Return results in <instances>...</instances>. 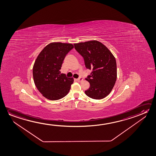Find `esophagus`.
<instances>
[{
    "mask_svg": "<svg viewBox=\"0 0 156 156\" xmlns=\"http://www.w3.org/2000/svg\"><path fill=\"white\" fill-rule=\"evenodd\" d=\"M77 81L79 82H81L83 80V79L82 78V77H80V78H79V79H76Z\"/></svg>",
    "mask_w": 156,
    "mask_h": 156,
    "instance_id": "obj_1",
    "label": "esophagus"
}]
</instances>
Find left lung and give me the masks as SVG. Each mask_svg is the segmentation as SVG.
I'll return each mask as SVG.
<instances>
[{"label": "left lung", "mask_w": 156, "mask_h": 156, "mask_svg": "<svg viewBox=\"0 0 156 156\" xmlns=\"http://www.w3.org/2000/svg\"><path fill=\"white\" fill-rule=\"evenodd\" d=\"M75 49L84 58L87 69L92 70L86 80L89 82V89L85 91L88 97L101 99L107 97L113 89L117 77L116 60L107 48L93 40L74 43Z\"/></svg>", "instance_id": "1"}]
</instances>
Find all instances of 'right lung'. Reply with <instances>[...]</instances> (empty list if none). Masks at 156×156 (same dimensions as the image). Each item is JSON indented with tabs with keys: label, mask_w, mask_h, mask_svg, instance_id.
I'll list each match as a JSON object with an SVG mask.
<instances>
[{
	"label": "right lung",
	"mask_w": 156,
	"mask_h": 156,
	"mask_svg": "<svg viewBox=\"0 0 156 156\" xmlns=\"http://www.w3.org/2000/svg\"><path fill=\"white\" fill-rule=\"evenodd\" d=\"M74 48L71 43L52 42L38 55L33 67L34 81L43 97L50 100L62 99L69 92L73 77L61 74L66 55Z\"/></svg>",
	"instance_id": "1"
}]
</instances>
